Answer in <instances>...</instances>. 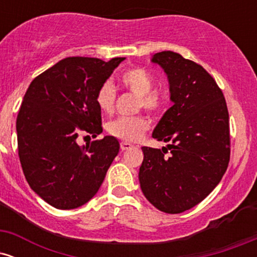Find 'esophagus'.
<instances>
[{
	"label": "esophagus",
	"instance_id": "34e87169",
	"mask_svg": "<svg viewBox=\"0 0 257 257\" xmlns=\"http://www.w3.org/2000/svg\"><path fill=\"white\" fill-rule=\"evenodd\" d=\"M132 147H133V145L131 143H126V141H122V143H120V150H122V151H125V150L132 149Z\"/></svg>",
	"mask_w": 257,
	"mask_h": 257
}]
</instances>
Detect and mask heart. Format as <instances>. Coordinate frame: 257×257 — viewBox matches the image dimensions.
<instances>
[{"mask_svg": "<svg viewBox=\"0 0 257 257\" xmlns=\"http://www.w3.org/2000/svg\"><path fill=\"white\" fill-rule=\"evenodd\" d=\"M119 83L125 90L137 96V107L150 113L158 114L164 111L169 102V95L163 88L153 87L151 73L143 67H131L120 73ZM116 101V90L110 82H104L95 94V102L99 110L111 113ZM150 128V120L144 114L134 117H119L111 120L106 129L108 134L126 143H134L143 137Z\"/></svg>", "mask_w": 257, "mask_h": 257, "instance_id": "heart-1", "label": "heart"}]
</instances>
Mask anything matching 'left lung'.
Instances as JSON below:
<instances>
[{
	"mask_svg": "<svg viewBox=\"0 0 257 257\" xmlns=\"http://www.w3.org/2000/svg\"><path fill=\"white\" fill-rule=\"evenodd\" d=\"M153 63L168 75L174 102L152 137L170 143L161 150L143 147L139 181L158 210L184 213L216 187L231 155L229 117L222 90L203 66L179 53H156Z\"/></svg>",
	"mask_w": 257,
	"mask_h": 257,
	"instance_id": "1",
	"label": "left lung"
}]
</instances>
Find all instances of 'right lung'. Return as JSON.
<instances>
[{
    "label": "right lung",
    "mask_w": 257,
    "mask_h": 257,
    "mask_svg": "<svg viewBox=\"0 0 257 257\" xmlns=\"http://www.w3.org/2000/svg\"><path fill=\"white\" fill-rule=\"evenodd\" d=\"M124 59L65 58L26 90L17 117L18 155L28 184L54 208L75 209L93 198L118 155L113 137L85 146L76 139L102 132L96 90Z\"/></svg>",
    "instance_id": "add662e5"
}]
</instances>
